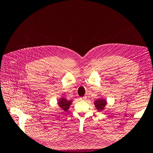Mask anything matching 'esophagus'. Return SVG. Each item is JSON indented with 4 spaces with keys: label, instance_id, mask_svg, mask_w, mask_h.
Listing matches in <instances>:
<instances>
[{
    "label": "esophagus",
    "instance_id": "esophagus-1",
    "mask_svg": "<svg viewBox=\"0 0 153 153\" xmlns=\"http://www.w3.org/2000/svg\"><path fill=\"white\" fill-rule=\"evenodd\" d=\"M86 99H87V97L86 96H84L83 98H82V100H86Z\"/></svg>",
    "mask_w": 153,
    "mask_h": 153
}]
</instances>
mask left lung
Returning a JSON list of instances; mask_svg holds the SVG:
<instances>
[{
	"mask_svg": "<svg viewBox=\"0 0 153 153\" xmlns=\"http://www.w3.org/2000/svg\"><path fill=\"white\" fill-rule=\"evenodd\" d=\"M106 100L104 99H97L94 101V105H95L96 108L98 111H102L106 106Z\"/></svg>",
	"mask_w": 153,
	"mask_h": 153,
	"instance_id": "left-lung-1",
	"label": "left lung"
}]
</instances>
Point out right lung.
Listing matches in <instances>:
<instances>
[{"mask_svg":"<svg viewBox=\"0 0 153 153\" xmlns=\"http://www.w3.org/2000/svg\"><path fill=\"white\" fill-rule=\"evenodd\" d=\"M71 102H72V100H68L64 97H62V98L59 99V101H58V105L64 112H67Z\"/></svg>","mask_w":153,"mask_h":153,"instance_id":"right-lung-1","label":"right lung"}]
</instances>
